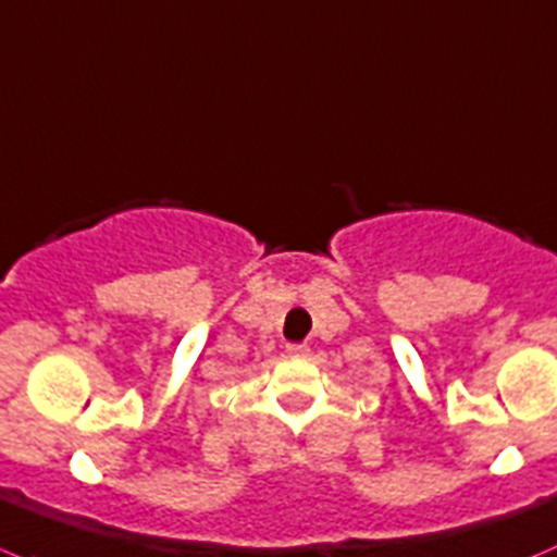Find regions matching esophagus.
<instances>
[{"instance_id":"esophagus-1","label":"esophagus","mask_w":557,"mask_h":557,"mask_svg":"<svg viewBox=\"0 0 557 557\" xmlns=\"http://www.w3.org/2000/svg\"><path fill=\"white\" fill-rule=\"evenodd\" d=\"M308 346L306 344H286V355L289 357H308Z\"/></svg>"}]
</instances>
